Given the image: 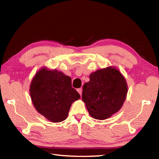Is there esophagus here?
<instances>
[{
	"label": "esophagus",
	"instance_id": "34e87169",
	"mask_svg": "<svg viewBox=\"0 0 159 159\" xmlns=\"http://www.w3.org/2000/svg\"><path fill=\"white\" fill-rule=\"evenodd\" d=\"M77 91L79 92V94L80 95V96H81V95H82V91H83L82 89H81V88H79V89H77Z\"/></svg>",
	"mask_w": 159,
	"mask_h": 159
}]
</instances>
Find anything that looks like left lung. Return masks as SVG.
<instances>
[{
  "label": "left lung",
  "instance_id": "obj_1",
  "mask_svg": "<svg viewBox=\"0 0 159 159\" xmlns=\"http://www.w3.org/2000/svg\"><path fill=\"white\" fill-rule=\"evenodd\" d=\"M89 79L83 87V101L94 119H108L123 105L128 90L126 80L112 66L91 73Z\"/></svg>",
  "mask_w": 159,
  "mask_h": 159
}]
</instances>
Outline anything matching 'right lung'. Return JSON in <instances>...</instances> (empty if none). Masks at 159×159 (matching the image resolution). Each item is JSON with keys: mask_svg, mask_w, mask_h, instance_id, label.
Segmentation results:
<instances>
[{"mask_svg": "<svg viewBox=\"0 0 159 159\" xmlns=\"http://www.w3.org/2000/svg\"><path fill=\"white\" fill-rule=\"evenodd\" d=\"M30 94L36 110L53 123L64 120L72 103L80 98L72 87L70 77L47 68L40 69L32 79Z\"/></svg>", "mask_w": 159, "mask_h": 159, "instance_id": "right-lung-1", "label": "right lung"}]
</instances>
